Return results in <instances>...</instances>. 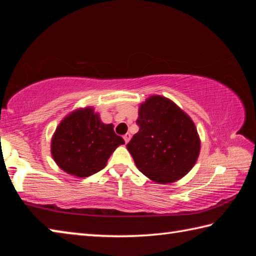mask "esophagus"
I'll use <instances>...</instances> for the list:
<instances>
[{
	"label": "esophagus",
	"instance_id": "1",
	"mask_svg": "<svg viewBox=\"0 0 256 256\" xmlns=\"http://www.w3.org/2000/svg\"><path fill=\"white\" fill-rule=\"evenodd\" d=\"M123 138H124V141H125V144H128V142L130 141V138H131V134H130V133H126V134H125V136H124Z\"/></svg>",
	"mask_w": 256,
	"mask_h": 256
}]
</instances>
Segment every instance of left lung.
I'll use <instances>...</instances> for the list:
<instances>
[{"mask_svg": "<svg viewBox=\"0 0 256 256\" xmlns=\"http://www.w3.org/2000/svg\"><path fill=\"white\" fill-rule=\"evenodd\" d=\"M138 132L126 148L138 170L160 184L174 183L192 170L200 138L190 116L162 96H151L138 108Z\"/></svg>", "mask_w": 256, "mask_h": 256, "instance_id": "left-lung-1", "label": "left lung"}]
</instances>
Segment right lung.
Here are the masks:
<instances>
[{
    "label": "right lung",
    "mask_w": 256,
    "mask_h": 256,
    "mask_svg": "<svg viewBox=\"0 0 256 256\" xmlns=\"http://www.w3.org/2000/svg\"><path fill=\"white\" fill-rule=\"evenodd\" d=\"M124 144L112 124H104L92 107H86L70 112L58 124L50 152L62 170L88 177L102 170L114 150Z\"/></svg>",
    "instance_id": "obj_1"
}]
</instances>
